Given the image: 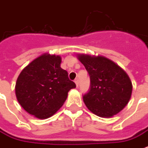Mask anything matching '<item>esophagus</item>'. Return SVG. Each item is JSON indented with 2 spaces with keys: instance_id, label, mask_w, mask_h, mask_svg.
<instances>
[{
  "instance_id": "34e87169",
  "label": "esophagus",
  "mask_w": 148,
  "mask_h": 148,
  "mask_svg": "<svg viewBox=\"0 0 148 148\" xmlns=\"http://www.w3.org/2000/svg\"><path fill=\"white\" fill-rule=\"evenodd\" d=\"M74 83L76 84L77 88V87H78V79H75V80H74Z\"/></svg>"
}]
</instances>
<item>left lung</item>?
<instances>
[{
  "mask_svg": "<svg viewBox=\"0 0 148 148\" xmlns=\"http://www.w3.org/2000/svg\"><path fill=\"white\" fill-rule=\"evenodd\" d=\"M90 80V90L83 96L87 108L101 117L117 114L131 97L132 84L121 67L103 56L78 54Z\"/></svg>",
  "mask_w": 148,
  "mask_h": 148,
  "instance_id": "1",
  "label": "left lung"
}]
</instances>
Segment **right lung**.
I'll return each mask as SVG.
<instances>
[{
    "label": "right lung",
    "instance_id": "obj_1",
    "mask_svg": "<svg viewBox=\"0 0 148 148\" xmlns=\"http://www.w3.org/2000/svg\"><path fill=\"white\" fill-rule=\"evenodd\" d=\"M59 55L44 53L22 70L15 85L17 101L30 114L39 119L53 116L76 84L60 67Z\"/></svg>",
    "mask_w": 148,
    "mask_h": 148
}]
</instances>
